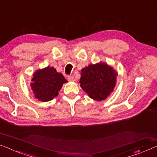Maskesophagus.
I'll return each mask as SVG.
<instances>
[{"mask_svg":"<svg viewBox=\"0 0 157 157\" xmlns=\"http://www.w3.org/2000/svg\"><path fill=\"white\" fill-rule=\"evenodd\" d=\"M68 80H69V81H75V78L74 76H68Z\"/></svg>","mask_w":157,"mask_h":157,"instance_id":"34e87169","label":"esophagus"}]
</instances>
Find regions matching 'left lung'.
<instances>
[{"label": "left lung", "instance_id": "obj_1", "mask_svg": "<svg viewBox=\"0 0 157 157\" xmlns=\"http://www.w3.org/2000/svg\"><path fill=\"white\" fill-rule=\"evenodd\" d=\"M117 73L107 63L90 64L81 70V87L90 98L104 101L113 92Z\"/></svg>", "mask_w": 157, "mask_h": 157}]
</instances>
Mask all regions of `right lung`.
I'll return each instance as SVG.
<instances>
[{
  "label": "right lung",
  "mask_w": 157,
  "mask_h": 157,
  "mask_svg": "<svg viewBox=\"0 0 157 157\" xmlns=\"http://www.w3.org/2000/svg\"><path fill=\"white\" fill-rule=\"evenodd\" d=\"M30 86L35 97L42 102L49 101L57 96L63 84L67 82L62 74L51 67L36 71Z\"/></svg>",
  "instance_id": "right-lung-1"
}]
</instances>
